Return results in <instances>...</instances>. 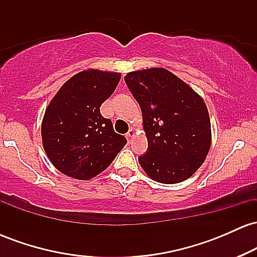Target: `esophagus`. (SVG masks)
Here are the masks:
<instances>
[{"mask_svg": "<svg viewBox=\"0 0 257 257\" xmlns=\"http://www.w3.org/2000/svg\"><path fill=\"white\" fill-rule=\"evenodd\" d=\"M125 137H126V140H128V143L131 144L132 140H133V138L135 137V131H134V129H131V131L126 133Z\"/></svg>", "mask_w": 257, "mask_h": 257, "instance_id": "esophagus-1", "label": "esophagus"}]
</instances>
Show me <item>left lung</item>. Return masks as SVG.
Instances as JSON below:
<instances>
[{"mask_svg": "<svg viewBox=\"0 0 257 257\" xmlns=\"http://www.w3.org/2000/svg\"><path fill=\"white\" fill-rule=\"evenodd\" d=\"M143 112L149 151L139 163L153 181L179 184L204 163L211 145V124L202 96L163 67L124 76Z\"/></svg>", "mask_w": 257, "mask_h": 257, "instance_id": "8db88e82", "label": "left lung"}]
</instances>
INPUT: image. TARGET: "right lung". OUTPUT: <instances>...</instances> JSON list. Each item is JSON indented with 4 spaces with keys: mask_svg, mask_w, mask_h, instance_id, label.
<instances>
[{
    "mask_svg": "<svg viewBox=\"0 0 257 257\" xmlns=\"http://www.w3.org/2000/svg\"><path fill=\"white\" fill-rule=\"evenodd\" d=\"M119 79V72L83 70L67 79L47 106L42 145L59 172L72 179H93L124 147L126 139L100 113Z\"/></svg>",
    "mask_w": 257,
    "mask_h": 257,
    "instance_id": "right-lung-1",
    "label": "right lung"
}]
</instances>
